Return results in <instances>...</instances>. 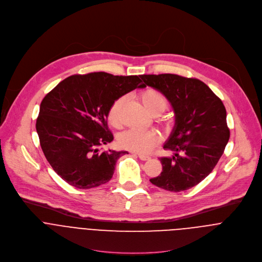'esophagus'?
<instances>
[{
	"label": "esophagus",
	"instance_id": "esophagus-1",
	"mask_svg": "<svg viewBox=\"0 0 262 262\" xmlns=\"http://www.w3.org/2000/svg\"><path fill=\"white\" fill-rule=\"evenodd\" d=\"M138 158H139L141 161H148V160L150 159V157L145 156V155H141V154H138Z\"/></svg>",
	"mask_w": 262,
	"mask_h": 262
}]
</instances>
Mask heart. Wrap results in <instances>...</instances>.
<instances>
[{
    "instance_id": "obj_1",
    "label": "heart",
    "mask_w": 262,
    "mask_h": 262,
    "mask_svg": "<svg viewBox=\"0 0 262 262\" xmlns=\"http://www.w3.org/2000/svg\"><path fill=\"white\" fill-rule=\"evenodd\" d=\"M140 100L147 112L154 116L163 113L168 105L165 95L154 88H147L142 91L140 94ZM123 103L124 97H119L112 103L108 110L107 119L114 127H120L122 123L121 111ZM160 141L161 135L155 130L140 131L131 129L123 132L118 138L119 145L122 148L138 154H147L151 151Z\"/></svg>"
}]
</instances>
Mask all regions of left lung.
Segmentation results:
<instances>
[{
	"instance_id": "obj_1",
	"label": "left lung",
	"mask_w": 262,
	"mask_h": 262,
	"mask_svg": "<svg viewBox=\"0 0 262 262\" xmlns=\"http://www.w3.org/2000/svg\"><path fill=\"white\" fill-rule=\"evenodd\" d=\"M144 85L169 100L174 128L164 144L171 158H161V174L149 179L158 187L182 191L200 183L214 169L229 139L221 99L202 81L173 74L141 75Z\"/></svg>"
}]
</instances>
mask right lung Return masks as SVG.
Here are the masks:
<instances>
[{
	"instance_id": "obj_1",
	"label": "right lung",
	"mask_w": 262,
	"mask_h": 262,
	"mask_svg": "<svg viewBox=\"0 0 262 262\" xmlns=\"http://www.w3.org/2000/svg\"><path fill=\"white\" fill-rule=\"evenodd\" d=\"M140 76L104 72L74 75L42 100L36 129L53 170L69 184L89 189L108 182L119 158L127 151L100 150L114 140L107 127L112 103L136 88Z\"/></svg>"
}]
</instances>
